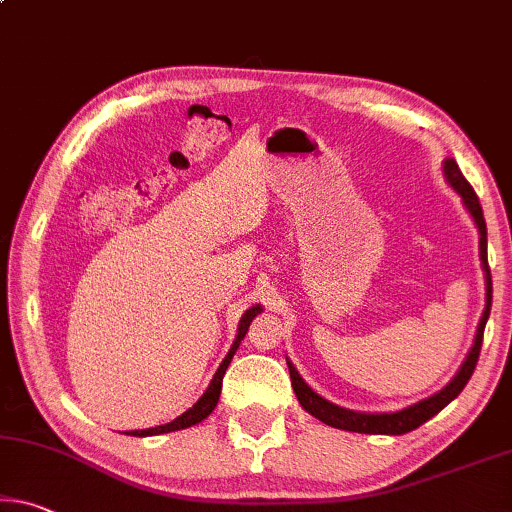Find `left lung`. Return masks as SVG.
Here are the masks:
<instances>
[{
	"mask_svg": "<svg viewBox=\"0 0 512 512\" xmlns=\"http://www.w3.org/2000/svg\"><path fill=\"white\" fill-rule=\"evenodd\" d=\"M444 180L453 186V191L458 193L462 205H465L469 216L474 218V223L478 227V255H481V266H483V275H485V310H483L481 321H478L474 344H472V348H469L467 358L460 364L456 376L449 380V385L442 387L440 392H435L433 396H428V399H421L417 403L408 405V408L396 410V412H358V410H348V408H342V405L330 403L328 399H323V396L316 394L314 389L307 385L303 378H300V373L287 358L291 387H294L298 403L303 405L305 412H310L312 417L323 421V424H328L332 428H342V431L367 433V435L410 433V431H415V428H419L421 424H426V421L435 417L437 412L444 410L446 405H449L462 392V389H465L469 378H472L476 362H478V353H481L483 330H485V323H488V319H490V307H492V275H490V266H488V230H485L481 202H478L476 193L472 186H469V182L462 177L456 159H444Z\"/></svg>",
	"mask_w": 512,
	"mask_h": 512,
	"instance_id": "left-lung-1",
	"label": "left lung"
}]
</instances>
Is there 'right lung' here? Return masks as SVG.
<instances>
[{
	"label": "right lung",
	"instance_id": "right-lung-1",
	"mask_svg": "<svg viewBox=\"0 0 512 512\" xmlns=\"http://www.w3.org/2000/svg\"><path fill=\"white\" fill-rule=\"evenodd\" d=\"M264 307L262 305H253L250 310L243 312L241 321H239V328H237V339H234V344L230 351H227L225 360L221 362V367H218V371L214 373L212 383H209V387L205 389V394L200 396V399L193 403V408H189L186 412H182L180 417L170 421V424H164V426H154V428H145V431H129L127 435L132 437H150V435H161V433H173V431H182V428H189V426H196L200 424L202 419H207L209 415H212L216 403H218V396H221V387H223V376L227 367H230V362L234 358V353H237V348L241 344V339L246 337V332L250 328V323H253V319L257 314H262Z\"/></svg>",
	"mask_w": 512,
	"mask_h": 512
}]
</instances>
